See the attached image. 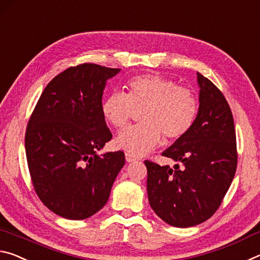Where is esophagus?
I'll return each mask as SVG.
<instances>
[{
  "label": "esophagus",
  "instance_id": "obj_1",
  "mask_svg": "<svg viewBox=\"0 0 260 260\" xmlns=\"http://www.w3.org/2000/svg\"><path fill=\"white\" fill-rule=\"evenodd\" d=\"M125 159L127 162H133V161L138 160V158L134 154H131V153H125Z\"/></svg>",
  "mask_w": 260,
  "mask_h": 260
}]
</instances>
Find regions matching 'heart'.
<instances>
[{"mask_svg": "<svg viewBox=\"0 0 260 260\" xmlns=\"http://www.w3.org/2000/svg\"><path fill=\"white\" fill-rule=\"evenodd\" d=\"M125 93L115 92L102 104V114L116 129H124L142 113V123L118 136L116 145L140 155L154 148L161 140L174 142L189 133L198 115V99L189 87L156 75L130 78Z\"/></svg>", "mask_w": 260, "mask_h": 260, "instance_id": "heart-1", "label": "heart"}]
</instances>
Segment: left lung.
<instances>
[{
  "mask_svg": "<svg viewBox=\"0 0 260 260\" xmlns=\"http://www.w3.org/2000/svg\"><path fill=\"white\" fill-rule=\"evenodd\" d=\"M199 110L193 126L162 152L174 167L145 160L148 202L174 227H192L220 207L235 176V125L226 98L198 72Z\"/></svg>",
  "mask_w": 260,
  "mask_h": 260,
  "instance_id": "8db88e82",
  "label": "left lung"
}]
</instances>
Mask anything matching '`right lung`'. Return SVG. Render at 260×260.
Returning <instances> with one entry per match:
<instances>
[{
    "label": "right lung",
    "instance_id": "right-lung-1",
    "mask_svg": "<svg viewBox=\"0 0 260 260\" xmlns=\"http://www.w3.org/2000/svg\"><path fill=\"white\" fill-rule=\"evenodd\" d=\"M118 71L94 63L68 68L45 87L28 120L25 151L34 191L62 218L100 211L125 164L123 151L96 154L113 137L102 93Z\"/></svg>",
    "mask_w": 260,
    "mask_h": 260
}]
</instances>
